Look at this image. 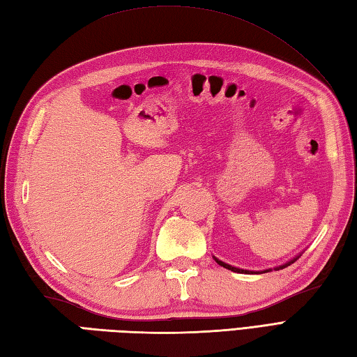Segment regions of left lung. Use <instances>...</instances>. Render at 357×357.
Masks as SVG:
<instances>
[{"label": "left lung", "instance_id": "1", "mask_svg": "<svg viewBox=\"0 0 357 357\" xmlns=\"http://www.w3.org/2000/svg\"><path fill=\"white\" fill-rule=\"evenodd\" d=\"M299 257V256H298ZM298 257H294V259H291L290 262H287V264H284V265H280V267H276V270H280V268H285L287 265H290V264H293L296 259H298ZM215 261L221 265V267H224V268H227V270H231V271H234V273H253V271H250V270H242V268H236V267H231V265H229V264H225V262H222V261H219L218 257H215ZM267 271H270V270H264V273H267ZM255 273H261V271H255Z\"/></svg>", "mask_w": 357, "mask_h": 357}]
</instances>
